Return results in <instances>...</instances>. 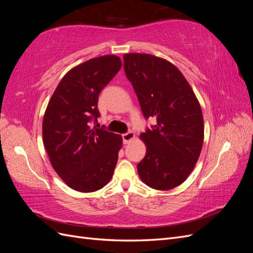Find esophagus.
<instances>
[{
    "mask_svg": "<svg viewBox=\"0 0 253 253\" xmlns=\"http://www.w3.org/2000/svg\"><path fill=\"white\" fill-rule=\"evenodd\" d=\"M135 138V134L133 132H127L126 134L122 135V139H124V143H128L131 142Z\"/></svg>",
    "mask_w": 253,
    "mask_h": 253,
    "instance_id": "1",
    "label": "esophagus"
}]
</instances>
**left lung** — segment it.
Masks as SVG:
<instances>
[{
	"instance_id": "1",
	"label": "left lung",
	"mask_w": 253,
	"mask_h": 253,
	"mask_svg": "<svg viewBox=\"0 0 253 253\" xmlns=\"http://www.w3.org/2000/svg\"><path fill=\"white\" fill-rule=\"evenodd\" d=\"M124 60L143 116L156 118V125L139 136L147 153L137 171L147 186L171 190L188 178L200 158L201 104L181 72L168 60L139 52L126 53Z\"/></svg>"
}]
</instances>
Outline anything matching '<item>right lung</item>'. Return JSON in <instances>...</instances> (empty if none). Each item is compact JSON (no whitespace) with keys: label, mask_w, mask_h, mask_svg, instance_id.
<instances>
[{"label":"right lung","mask_w":253,"mask_h":253,"mask_svg":"<svg viewBox=\"0 0 253 253\" xmlns=\"http://www.w3.org/2000/svg\"><path fill=\"white\" fill-rule=\"evenodd\" d=\"M115 55L89 59L68 71L44 113L42 135L53 170L79 192H94L113 177L122 137L89 122L100 116L101 89L121 68Z\"/></svg>","instance_id":"add662e5"}]
</instances>
